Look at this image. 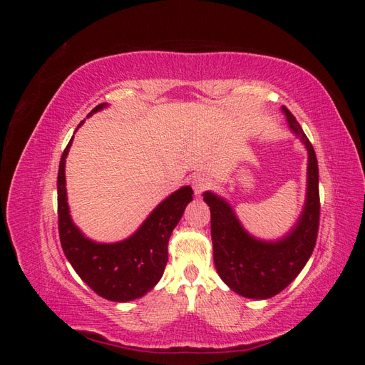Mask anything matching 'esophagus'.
I'll use <instances>...</instances> for the list:
<instances>
[{"label": "esophagus", "instance_id": "obj_1", "mask_svg": "<svg viewBox=\"0 0 365 365\" xmlns=\"http://www.w3.org/2000/svg\"><path fill=\"white\" fill-rule=\"evenodd\" d=\"M210 184H212V182H210V180L207 178L205 175H202V173L195 175L193 180H192V187H193V190H195V195L200 196L201 193H204L210 187Z\"/></svg>", "mask_w": 365, "mask_h": 365}]
</instances>
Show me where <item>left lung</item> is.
Instances as JSON below:
<instances>
[{"label": "left lung", "instance_id": "1", "mask_svg": "<svg viewBox=\"0 0 365 365\" xmlns=\"http://www.w3.org/2000/svg\"><path fill=\"white\" fill-rule=\"evenodd\" d=\"M291 129L307 148V197L303 215L289 236L280 242H260L240 227L233 210L213 193L204 201L212 215L213 260L219 277L247 298H269L282 292L311 257L319 227L318 163L312 143L288 108L283 106Z\"/></svg>", "mask_w": 365, "mask_h": 365}]
</instances>
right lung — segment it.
Returning a JSON list of instances; mask_svg holds the SVG:
<instances>
[{
  "label": "right lung",
  "mask_w": 365,
  "mask_h": 365,
  "mask_svg": "<svg viewBox=\"0 0 365 365\" xmlns=\"http://www.w3.org/2000/svg\"><path fill=\"white\" fill-rule=\"evenodd\" d=\"M103 106L105 103L97 105L90 115ZM71 141L73 138L62 153L58 173V227L62 250L74 271L97 295L120 303L135 300L163 277L169 259V239L185 205L193 200L192 187H182L164 200L129 239L111 245L96 244L74 227L68 213L65 158Z\"/></svg>",
  "instance_id": "right-lung-1"
}]
</instances>
